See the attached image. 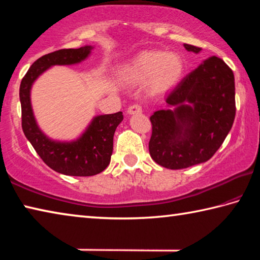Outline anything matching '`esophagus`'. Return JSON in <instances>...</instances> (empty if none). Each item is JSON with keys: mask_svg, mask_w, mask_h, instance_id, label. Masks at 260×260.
Masks as SVG:
<instances>
[{"mask_svg": "<svg viewBox=\"0 0 260 260\" xmlns=\"http://www.w3.org/2000/svg\"><path fill=\"white\" fill-rule=\"evenodd\" d=\"M141 112H142V107H141L140 104H133L127 109V113L128 114H136Z\"/></svg>", "mask_w": 260, "mask_h": 260, "instance_id": "34e87169", "label": "esophagus"}]
</instances>
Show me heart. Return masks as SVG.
<instances>
[{"mask_svg":"<svg viewBox=\"0 0 260 260\" xmlns=\"http://www.w3.org/2000/svg\"><path fill=\"white\" fill-rule=\"evenodd\" d=\"M184 71L182 57L175 52L144 51L122 68L120 76L128 83H141L151 79L157 89L175 85Z\"/></svg>","mask_w":260,"mask_h":260,"instance_id":"1","label":"heart"}]
</instances>
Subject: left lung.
Returning <instances> with one entry per match:
<instances>
[{
  "label": "left lung",
  "instance_id": "8db88e82",
  "mask_svg": "<svg viewBox=\"0 0 260 260\" xmlns=\"http://www.w3.org/2000/svg\"><path fill=\"white\" fill-rule=\"evenodd\" d=\"M183 46L195 54L201 51L199 47ZM165 101L169 108L150 117L149 152L152 159L170 170L209 160L234 122L235 81L232 70L221 58L209 57L184 77Z\"/></svg>",
  "mask_w": 260,
  "mask_h": 260
}]
</instances>
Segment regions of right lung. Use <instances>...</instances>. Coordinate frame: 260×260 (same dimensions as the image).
<instances>
[{"instance_id": "right-lung-1", "label": "right lung", "mask_w": 260, "mask_h": 260, "mask_svg": "<svg viewBox=\"0 0 260 260\" xmlns=\"http://www.w3.org/2000/svg\"><path fill=\"white\" fill-rule=\"evenodd\" d=\"M93 46L60 49L40 57L32 64L20 83L21 127L38 155L56 172L72 177H90L107 169L113 150V135L124 119L122 112L96 116L86 131L72 141L52 140L43 133L35 120L30 89L34 81L55 65H73L85 60Z\"/></svg>"}]
</instances>
